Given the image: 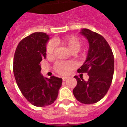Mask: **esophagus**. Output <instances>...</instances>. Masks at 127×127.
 <instances>
[{
	"label": "esophagus",
	"mask_w": 127,
	"mask_h": 127,
	"mask_svg": "<svg viewBox=\"0 0 127 127\" xmlns=\"http://www.w3.org/2000/svg\"><path fill=\"white\" fill-rule=\"evenodd\" d=\"M67 78H68V77H66V76H64V77H62V79H63V81H65L67 79Z\"/></svg>",
	"instance_id": "esophagus-1"
}]
</instances>
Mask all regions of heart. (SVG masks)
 Here are the masks:
<instances>
[{
  "instance_id": "obj_1",
  "label": "heart",
  "mask_w": 127,
  "mask_h": 127,
  "mask_svg": "<svg viewBox=\"0 0 127 127\" xmlns=\"http://www.w3.org/2000/svg\"><path fill=\"white\" fill-rule=\"evenodd\" d=\"M57 42L61 43L68 47L73 53H77L82 45L81 39L76 35H69L64 38H58L56 39ZM55 48V43L53 41L48 42L46 46V53L48 58H50L53 55ZM54 70L60 74H68L71 70L74 68L73 62L70 61H58L53 66Z\"/></svg>"
}]
</instances>
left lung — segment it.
I'll return each mask as SVG.
<instances>
[{"label": "left lung", "instance_id": "obj_1", "mask_svg": "<svg viewBox=\"0 0 127 127\" xmlns=\"http://www.w3.org/2000/svg\"><path fill=\"white\" fill-rule=\"evenodd\" d=\"M88 39L89 50L86 61L77 70L87 73L88 81L75 76L77 85L73 90L76 99L82 104H95L106 95L114 74V60L111 48L104 37L88 29L80 32Z\"/></svg>", "mask_w": 127, "mask_h": 127}]
</instances>
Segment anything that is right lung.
<instances>
[{"instance_id":"obj_1","label":"right lung","mask_w":127,"mask_h":127,"mask_svg":"<svg viewBox=\"0 0 127 127\" xmlns=\"http://www.w3.org/2000/svg\"><path fill=\"white\" fill-rule=\"evenodd\" d=\"M48 35L35 32L19 42L13 60V72L25 98L37 107H45L55 101L62 79L41 74V62L46 58Z\"/></svg>"}]
</instances>
